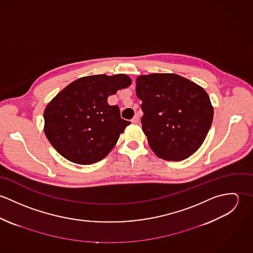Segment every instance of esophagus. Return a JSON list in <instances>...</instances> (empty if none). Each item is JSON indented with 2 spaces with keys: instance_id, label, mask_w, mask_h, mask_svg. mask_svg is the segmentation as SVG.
Wrapping results in <instances>:
<instances>
[{
  "instance_id": "1",
  "label": "esophagus",
  "mask_w": 253,
  "mask_h": 253,
  "mask_svg": "<svg viewBox=\"0 0 253 253\" xmlns=\"http://www.w3.org/2000/svg\"><path fill=\"white\" fill-rule=\"evenodd\" d=\"M131 123H133V124L139 123V116H138V115H135V116L131 119Z\"/></svg>"
}]
</instances>
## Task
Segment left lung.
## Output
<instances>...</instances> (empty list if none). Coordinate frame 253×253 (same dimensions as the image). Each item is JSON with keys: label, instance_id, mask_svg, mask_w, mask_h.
<instances>
[{"label": "left lung", "instance_id": "1", "mask_svg": "<svg viewBox=\"0 0 253 253\" xmlns=\"http://www.w3.org/2000/svg\"><path fill=\"white\" fill-rule=\"evenodd\" d=\"M136 95L143 132L159 158L178 162L202 146L213 119L202 86L176 74H150L136 79Z\"/></svg>", "mask_w": 253, "mask_h": 253}]
</instances>
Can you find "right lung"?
<instances>
[{
	"mask_svg": "<svg viewBox=\"0 0 253 253\" xmlns=\"http://www.w3.org/2000/svg\"><path fill=\"white\" fill-rule=\"evenodd\" d=\"M125 74L80 78L62 89L44 109V133L65 159L91 165L104 159L130 122L121 118L108 96L130 85Z\"/></svg>",
	"mask_w": 253,
	"mask_h": 253,
	"instance_id": "1",
	"label": "right lung"
}]
</instances>
